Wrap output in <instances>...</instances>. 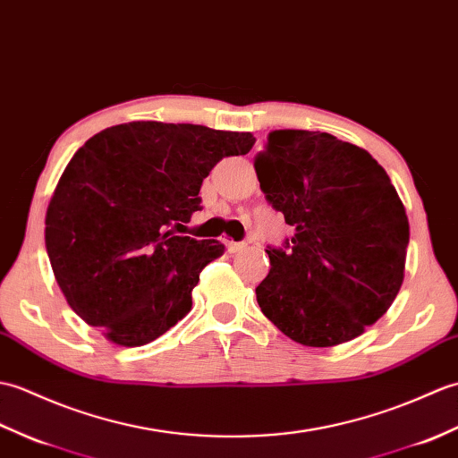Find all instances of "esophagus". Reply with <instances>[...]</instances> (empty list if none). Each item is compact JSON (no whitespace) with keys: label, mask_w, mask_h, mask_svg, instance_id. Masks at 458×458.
Returning a JSON list of instances; mask_svg holds the SVG:
<instances>
[{"label":"esophagus","mask_w":458,"mask_h":458,"mask_svg":"<svg viewBox=\"0 0 458 458\" xmlns=\"http://www.w3.org/2000/svg\"><path fill=\"white\" fill-rule=\"evenodd\" d=\"M247 249V245L245 242H237V241H227V250L229 252H241V250H245Z\"/></svg>","instance_id":"34e87169"}]
</instances>
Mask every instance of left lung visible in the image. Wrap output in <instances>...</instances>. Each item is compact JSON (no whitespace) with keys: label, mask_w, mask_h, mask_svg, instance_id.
Instances as JSON below:
<instances>
[{"label":"left lung","mask_w":458,"mask_h":458,"mask_svg":"<svg viewBox=\"0 0 458 458\" xmlns=\"http://www.w3.org/2000/svg\"><path fill=\"white\" fill-rule=\"evenodd\" d=\"M260 190L293 237L268 247L262 313L306 347L364 333L398 296L410 223L390 176L367 150L329 133L280 129L255 157Z\"/></svg>","instance_id":"left-lung-1"}]
</instances>
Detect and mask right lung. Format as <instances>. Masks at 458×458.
I'll return each instance as SVG.
<instances>
[{"label":"right lung","instance_id":"add662e5","mask_svg":"<svg viewBox=\"0 0 458 458\" xmlns=\"http://www.w3.org/2000/svg\"><path fill=\"white\" fill-rule=\"evenodd\" d=\"M250 133L133 121L76 150L50 198L45 242L68 306L106 339L140 347L191 310L203 267L225 247L176 235L201 209L199 188Z\"/></svg>","mask_w":458,"mask_h":458}]
</instances>
